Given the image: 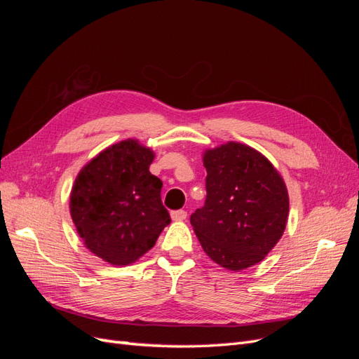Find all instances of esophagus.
I'll use <instances>...</instances> for the list:
<instances>
[{
	"mask_svg": "<svg viewBox=\"0 0 359 359\" xmlns=\"http://www.w3.org/2000/svg\"><path fill=\"white\" fill-rule=\"evenodd\" d=\"M170 219H172L173 222H182V220L187 219V212L182 211V210L172 211V212H170Z\"/></svg>",
	"mask_w": 359,
	"mask_h": 359,
	"instance_id": "esophagus-1",
	"label": "esophagus"
}]
</instances>
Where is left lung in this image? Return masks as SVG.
I'll list each match as a JSON object with an SVG mask.
<instances>
[{
  "label": "left lung",
  "instance_id": "left-lung-1",
  "mask_svg": "<svg viewBox=\"0 0 359 359\" xmlns=\"http://www.w3.org/2000/svg\"><path fill=\"white\" fill-rule=\"evenodd\" d=\"M202 161L206 201L190 223L203 252L235 273L262 262L287 224L283 177L262 153L233 140L205 149Z\"/></svg>",
  "mask_w": 359,
  "mask_h": 359
}]
</instances>
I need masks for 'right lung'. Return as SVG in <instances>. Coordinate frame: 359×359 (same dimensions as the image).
Segmentation results:
<instances>
[{"instance_id": "obj_1", "label": "right lung", "mask_w": 359, "mask_h": 359, "mask_svg": "<svg viewBox=\"0 0 359 359\" xmlns=\"http://www.w3.org/2000/svg\"><path fill=\"white\" fill-rule=\"evenodd\" d=\"M156 153L137 139L104 148L79 170L70 215L83 245L114 266L135 264L170 223L161 181L149 172Z\"/></svg>"}]
</instances>
